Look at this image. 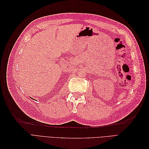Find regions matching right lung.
I'll return each instance as SVG.
<instances>
[{"label": "right lung", "mask_w": 149, "mask_h": 149, "mask_svg": "<svg viewBox=\"0 0 149 149\" xmlns=\"http://www.w3.org/2000/svg\"><path fill=\"white\" fill-rule=\"evenodd\" d=\"M32 99H33V98H32Z\"/></svg>", "instance_id": "1"}]
</instances>
